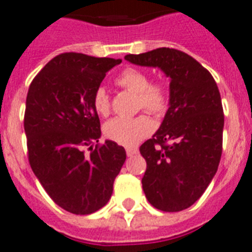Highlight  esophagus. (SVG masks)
I'll list each match as a JSON object with an SVG mask.
<instances>
[{"label": "esophagus", "mask_w": 252, "mask_h": 252, "mask_svg": "<svg viewBox=\"0 0 252 252\" xmlns=\"http://www.w3.org/2000/svg\"><path fill=\"white\" fill-rule=\"evenodd\" d=\"M137 152H138V150L133 149V147H128V149H126V155L128 156H134Z\"/></svg>", "instance_id": "obj_1"}]
</instances>
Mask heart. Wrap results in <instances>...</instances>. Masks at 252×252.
I'll return each instance as SVG.
<instances>
[{
    "mask_svg": "<svg viewBox=\"0 0 252 252\" xmlns=\"http://www.w3.org/2000/svg\"><path fill=\"white\" fill-rule=\"evenodd\" d=\"M116 84L138 96V109L154 115H162L169 107V90L164 82L150 83L149 74L136 67H126L116 77ZM92 105L97 114L107 116L111 111V102L106 90L98 87L92 97ZM154 124L145 115L136 118H116L103 126L107 139L122 146H134L151 134Z\"/></svg>",
    "mask_w": 252,
    "mask_h": 252,
    "instance_id": "obj_1",
    "label": "heart"
}]
</instances>
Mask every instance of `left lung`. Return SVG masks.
<instances>
[{"instance_id":"left-lung-1","label":"left lung","mask_w":252,"mask_h":252,"mask_svg":"<svg viewBox=\"0 0 252 252\" xmlns=\"http://www.w3.org/2000/svg\"><path fill=\"white\" fill-rule=\"evenodd\" d=\"M126 61L160 67L170 78L169 109L139 152L147 162L146 197L161 211H181L210 185L223 150L224 114L214 78L192 56L174 48L126 55Z\"/></svg>"}]
</instances>
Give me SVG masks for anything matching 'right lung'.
Returning <instances> with one entry per match:
<instances>
[{"label":"right lung","instance_id":"add662e5","mask_svg":"<svg viewBox=\"0 0 252 252\" xmlns=\"http://www.w3.org/2000/svg\"><path fill=\"white\" fill-rule=\"evenodd\" d=\"M120 63L65 52L29 86L24 115L29 164L55 204L73 214L88 215L105 206L126 161L124 147L113 141L93 147L101 124L92 97Z\"/></svg>","mask_w":252,"mask_h":252}]
</instances>
